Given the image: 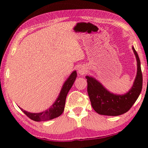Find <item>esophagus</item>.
Here are the masks:
<instances>
[{
  "mask_svg": "<svg viewBox=\"0 0 148 148\" xmlns=\"http://www.w3.org/2000/svg\"><path fill=\"white\" fill-rule=\"evenodd\" d=\"M87 72V70H86V69L85 68L84 66H80L79 68V69H78V72H79V74H81V75H84V74H86V72Z\"/></svg>",
  "mask_w": 148,
  "mask_h": 148,
  "instance_id": "34e87169",
  "label": "esophagus"
}]
</instances>
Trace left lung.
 Segmentation results:
<instances>
[{
  "mask_svg": "<svg viewBox=\"0 0 148 148\" xmlns=\"http://www.w3.org/2000/svg\"><path fill=\"white\" fill-rule=\"evenodd\" d=\"M137 61V74L133 86L126 94L114 95L110 92L93 77L86 76L87 92L91 106L101 115L117 116L128 112L138 98L142 89V73L137 52L132 47Z\"/></svg>",
  "mask_w": 148,
  "mask_h": 148,
  "instance_id": "left-lung-1",
  "label": "left lung"
}]
</instances>
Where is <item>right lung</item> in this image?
<instances>
[{"label":"right lung","instance_id":"add662e5","mask_svg":"<svg viewBox=\"0 0 148 148\" xmlns=\"http://www.w3.org/2000/svg\"><path fill=\"white\" fill-rule=\"evenodd\" d=\"M76 71H74L71 76H69V78L67 79L66 81L64 82L61 92H60L56 101L54 102V104L49 109H47L46 111L42 112L41 113H30V112L25 111L21 108H20V109L21 110L22 112H24V114L27 117L35 121H47V120L56 118V117L60 116L64 111L66 95L68 94L69 90L72 87V85H73L75 79L76 78Z\"/></svg>","mask_w":148,"mask_h":148}]
</instances>
